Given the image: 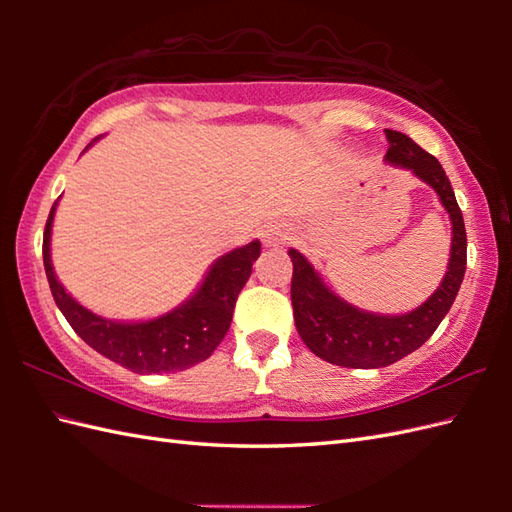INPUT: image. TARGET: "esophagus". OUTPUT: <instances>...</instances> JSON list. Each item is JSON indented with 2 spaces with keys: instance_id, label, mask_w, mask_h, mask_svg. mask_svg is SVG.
Listing matches in <instances>:
<instances>
[{
  "instance_id": "obj_1",
  "label": "esophagus",
  "mask_w": 512,
  "mask_h": 512,
  "mask_svg": "<svg viewBox=\"0 0 512 512\" xmlns=\"http://www.w3.org/2000/svg\"><path fill=\"white\" fill-rule=\"evenodd\" d=\"M262 237H264V244L266 246H273L275 248V246H281V244L288 242V239H290V228L286 224H281V222H268L264 226Z\"/></svg>"
}]
</instances>
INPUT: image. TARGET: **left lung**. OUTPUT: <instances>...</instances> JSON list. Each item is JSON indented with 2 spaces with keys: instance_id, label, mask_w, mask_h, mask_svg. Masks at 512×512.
Masks as SVG:
<instances>
[{
  "instance_id": "obj_1",
  "label": "left lung",
  "mask_w": 512,
  "mask_h": 512,
  "mask_svg": "<svg viewBox=\"0 0 512 512\" xmlns=\"http://www.w3.org/2000/svg\"><path fill=\"white\" fill-rule=\"evenodd\" d=\"M385 136L389 140L385 156L389 165L409 169L413 176L427 182L447 209L451 217V257L442 284L422 306L387 317V314L358 310L352 303L334 295L308 259L299 250L290 248V299L297 332L312 354L341 367H387L400 361L402 356L416 352L447 317L466 270L464 217L438 158H433L409 136L394 129H385Z\"/></svg>"
}]
</instances>
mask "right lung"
<instances>
[{
  "mask_svg": "<svg viewBox=\"0 0 512 512\" xmlns=\"http://www.w3.org/2000/svg\"><path fill=\"white\" fill-rule=\"evenodd\" d=\"M96 140L99 138H94L92 143ZM54 211H57V202L52 204L46 231H43V266H46L54 303L85 343L136 374L182 372L213 354L231 328L237 295L242 292L253 273V264L262 253V244L257 239L215 259L200 288L178 308L151 321L123 323L103 319L83 308L65 292L54 275L50 259Z\"/></svg>",
  "mask_w": 512,
  "mask_h": 512,
  "instance_id": "right-lung-1",
  "label": "right lung"
}]
</instances>
